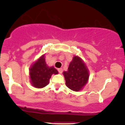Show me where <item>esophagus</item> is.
Segmentation results:
<instances>
[{"instance_id": "34e87169", "label": "esophagus", "mask_w": 125, "mask_h": 125, "mask_svg": "<svg viewBox=\"0 0 125 125\" xmlns=\"http://www.w3.org/2000/svg\"><path fill=\"white\" fill-rule=\"evenodd\" d=\"M58 71H59V73H60V74H62V71H63V69L62 68H59L58 69Z\"/></svg>"}]
</instances>
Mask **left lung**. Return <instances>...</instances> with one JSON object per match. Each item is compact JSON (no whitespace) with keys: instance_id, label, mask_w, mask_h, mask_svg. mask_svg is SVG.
Returning a JSON list of instances; mask_svg holds the SVG:
<instances>
[{"instance_id":"left-lung-1","label":"left lung","mask_w":125,"mask_h":125,"mask_svg":"<svg viewBox=\"0 0 125 125\" xmlns=\"http://www.w3.org/2000/svg\"><path fill=\"white\" fill-rule=\"evenodd\" d=\"M66 85L74 91H81L89 79V72L83 60L77 55H74L67 71L63 73Z\"/></svg>"}]
</instances>
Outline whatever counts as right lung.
Returning a JSON list of instances; mask_svg holds the SVG:
<instances>
[{
    "label": "right lung",
    "instance_id": "obj_1",
    "mask_svg": "<svg viewBox=\"0 0 125 125\" xmlns=\"http://www.w3.org/2000/svg\"><path fill=\"white\" fill-rule=\"evenodd\" d=\"M30 78L31 85L34 88H42L48 85L52 74L58 71L54 66H48L45 62V54L33 63L30 68Z\"/></svg>",
    "mask_w": 125,
    "mask_h": 125
}]
</instances>
